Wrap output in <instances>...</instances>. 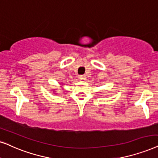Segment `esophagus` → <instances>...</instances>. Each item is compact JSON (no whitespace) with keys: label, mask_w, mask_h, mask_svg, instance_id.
I'll use <instances>...</instances> for the list:
<instances>
[{"label":"esophagus","mask_w":158,"mask_h":158,"mask_svg":"<svg viewBox=\"0 0 158 158\" xmlns=\"http://www.w3.org/2000/svg\"><path fill=\"white\" fill-rule=\"evenodd\" d=\"M78 78L80 81H85V79H86V76L85 75H79L78 76Z\"/></svg>","instance_id":"34e87169"}]
</instances>
